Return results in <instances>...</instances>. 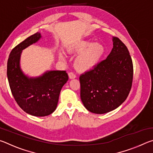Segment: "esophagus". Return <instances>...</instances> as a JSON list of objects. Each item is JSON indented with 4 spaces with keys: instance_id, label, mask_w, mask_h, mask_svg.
Segmentation results:
<instances>
[{
    "instance_id": "1",
    "label": "esophagus",
    "mask_w": 153,
    "mask_h": 153,
    "mask_svg": "<svg viewBox=\"0 0 153 153\" xmlns=\"http://www.w3.org/2000/svg\"><path fill=\"white\" fill-rule=\"evenodd\" d=\"M68 75H69V77L70 79H74L75 77H76V74H75L74 72H69Z\"/></svg>"
}]
</instances>
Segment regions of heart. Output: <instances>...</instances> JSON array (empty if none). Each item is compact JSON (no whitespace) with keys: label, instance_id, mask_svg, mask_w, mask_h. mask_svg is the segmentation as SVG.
Segmentation results:
<instances>
[{"label":"heart","instance_id":"obj_1","mask_svg":"<svg viewBox=\"0 0 153 153\" xmlns=\"http://www.w3.org/2000/svg\"><path fill=\"white\" fill-rule=\"evenodd\" d=\"M72 51L81 53L75 60V66L80 71H87L93 68L102 57L105 48L101 44L93 43L90 40H84L72 46ZM60 58L63 59V54Z\"/></svg>","mask_w":153,"mask_h":153}]
</instances>
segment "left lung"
<instances>
[{"instance_id": "left-lung-1", "label": "left lung", "mask_w": 153, "mask_h": 153, "mask_svg": "<svg viewBox=\"0 0 153 153\" xmlns=\"http://www.w3.org/2000/svg\"><path fill=\"white\" fill-rule=\"evenodd\" d=\"M107 59L79 76L80 97L90 112L103 114L125 101L132 85L134 68L128 48L117 37Z\"/></svg>"}]
</instances>
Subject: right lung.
I'll return each mask as SVG.
<instances>
[{
    "mask_svg": "<svg viewBox=\"0 0 153 153\" xmlns=\"http://www.w3.org/2000/svg\"><path fill=\"white\" fill-rule=\"evenodd\" d=\"M40 38V33H36L13 48L7 70L15 101L25 112L36 117H44L55 111L61 90L69 78L66 71H50L37 78H28L23 74L19 67L22 51Z\"/></svg>",
    "mask_w": 153,
    "mask_h": 153,
    "instance_id": "obj_1",
    "label": "right lung"
}]
</instances>
